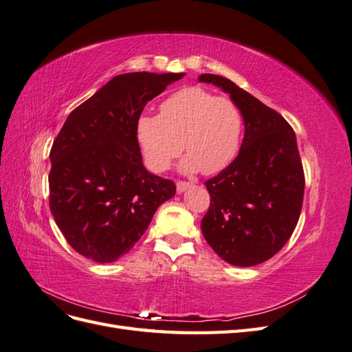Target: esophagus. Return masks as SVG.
<instances>
[{"label":"esophagus","instance_id":"obj_1","mask_svg":"<svg viewBox=\"0 0 352 352\" xmlns=\"http://www.w3.org/2000/svg\"><path fill=\"white\" fill-rule=\"evenodd\" d=\"M190 186H192V184H189V182H182V180H179V182L176 184L177 192H185V190H186L188 188H190Z\"/></svg>","mask_w":352,"mask_h":352}]
</instances>
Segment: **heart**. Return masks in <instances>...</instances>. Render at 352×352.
I'll list each match as a JSON object with an SVG mask.
<instances>
[{"mask_svg":"<svg viewBox=\"0 0 352 352\" xmlns=\"http://www.w3.org/2000/svg\"><path fill=\"white\" fill-rule=\"evenodd\" d=\"M243 117L235 101L198 87L179 89L160 104V114H141L136 140L145 162L163 172L184 150V172L214 175L236 157Z\"/></svg>","mask_w":352,"mask_h":352,"instance_id":"1","label":"heart"}]
</instances>
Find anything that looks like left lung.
Here are the masks:
<instances>
[{
    "label": "left lung",
    "instance_id": "1",
    "mask_svg": "<svg viewBox=\"0 0 352 352\" xmlns=\"http://www.w3.org/2000/svg\"><path fill=\"white\" fill-rule=\"evenodd\" d=\"M198 80L228 92L245 124L238 157L206 182L211 199L202 235L229 264L257 265L282 250L301 214L305 179L295 132L232 80L210 73Z\"/></svg>",
    "mask_w": 352,
    "mask_h": 352
}]
</instances>
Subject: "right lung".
<instances>
[{
	"label": "right lung",
	"mask_w": 352,
	"mask_h": 352,
	"mask_svg": "<svg viewBox=\"0 0 352 352\" xmlns=\"http://www.w3.org/2000/svg\"><path fill=\"white\" fill-rule=\"evenodd\" d=\"M185 73H124L74 109L52 144L50 210L70 247L113 263L148 229L176 185L148 172L136 122L148 101Z\"/></svg>",
	"instance_id": "right-lung-1"
}]
</instances>
